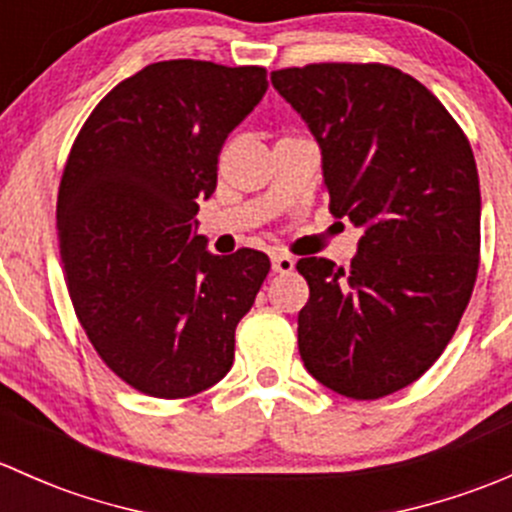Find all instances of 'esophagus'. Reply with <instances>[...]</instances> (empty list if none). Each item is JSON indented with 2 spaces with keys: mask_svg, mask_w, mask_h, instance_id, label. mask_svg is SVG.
I'll return each instance as SVG.
<instances>
[{
  "mask_svg": "<svg viewBox=\"0 0 512 512\" xmlns=\"http://www.w3.org/2000/svg\"><path fill=\"white\" fill-rule=\"evenodd\" d=\"M272 270L285 275V272L294 270V257L285 255V252H272Z\"/></svg>",
  "mask_w": 512,
  "mask_h": 512,
  "instance_id": "1",
  "label": "esophagus"
}]
</instances>
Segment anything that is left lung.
Instances as JSON below:
<instances>
[{"label":"left lung","instance_id":"left-lung-1","mask_svg":"<svg viewBox=\"0 0 512 512\" xmlns=\"http://www.w3.org/2000/svg\"><path fill=\"white\" fill-rule=\"evenodd\" d=\"M322 151L329 213L361 227L349 267L302 257L297 342L309 374L356 401L414 384L451 342L480 252L471 143L414 76L384 64L270 74Z\"/></svg>","mask_w":512,"mask_h":512}]
</instances>
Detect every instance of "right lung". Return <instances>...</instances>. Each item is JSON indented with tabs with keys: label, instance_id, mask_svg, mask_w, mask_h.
Wrapping results in <instances>:
<instances>
[{
	"label": "right lung",
	"instance_id": "right-lung-1",
	"mask_svg": "<svg viewBox=\"0 0 512 512\" xmlns=\"http://www.w3.org/2000/svg\"><path fill=\"white\" fill-rule=\"evenodd\" d=\"M265 91L262 66L158 61L98 103L66 160L56 227L71 302L98 356L141 394H200L235 359L270 257L213 255L195 215L225 138Z\"/></svg>",
	"mask_w": 512,
	"mask_h": 512
}]
</instances>
